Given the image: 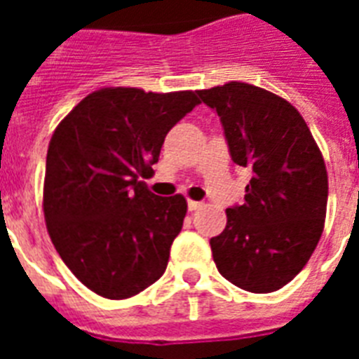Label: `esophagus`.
Segmentation results:
<instances>
[{
    "label": "esophagus",
    "instance_id": "1",
    "mask_svg": "<svg viewBox=\"0 0 359 359\" xmlns=\"http://www.w3.org/2000/svg\"><path fill=\"white\" fill-rule=\"evenodd\" d=\"M203 207V203H199V201H188V208H190L191 212H194V210H199V208Z\"/></svg>",
    "mask_w": 359,
    "mask_h": 359
}]
</instances>
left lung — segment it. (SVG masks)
Returning a JSON list of instances; mask_svg holds the SVG:
<instances>
[{
    "mask_svg": "<svg viewBox=\"0 0 359 359\" xmlns=\"http://www.w3.org/2000/svg\"><path fill=\"white\" fill-rule=\"evenodd\" d=\"M218 114L233 162L251 169L242 205L210 238L218 272L250 292L296 278L317 248L328 203L320 149L298 109L261 87L229 81L197 91Z\"/></svg>",
    "mask_w": 359,
    "mask_h": 359,
    "instance_id": "left-lung-1",
    "label": "left lung"
}]
</instances>
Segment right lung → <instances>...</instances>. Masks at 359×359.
<instances>
[{"label": "right lung", "instance_id": "right-lung-1", "mask_svg": "<svg viewBox=\"0 0 359 359\" xmlns=\"http://www.w3.org/2000/svg\"><path fill=\"white\" fill-rule=\"evenodd\" d=\"M199 104L194 91L104 87L53 132L46 156L44 219L70 272L93 292L124 300L160 279L182 229L186 199L154 196L163 140Z\"/></svg>", "mask_w": 359, "mask_h": 359}]
</instances>
